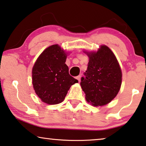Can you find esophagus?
Masks as SVG:
<instances>
[{
  "instance_id": "obj_1",
  "label": "esophagus",
  "mask_w": 146,
  "mask_h": 146,
  "mask_svg": "<svg viewBox=\"0 0 146 146\" xmlns=\"http://www.w3.org/2000/svg\"><path fill=\"white\" fill-rule=\"evenodd\" d=\"M80 78H81V76L80 75H78L77 77H76V78H77V79L78 80V82H80Z\"/></svg>"
}]
</instances>
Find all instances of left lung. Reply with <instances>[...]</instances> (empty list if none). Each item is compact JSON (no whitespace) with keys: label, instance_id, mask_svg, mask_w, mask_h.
Returning a JSON list of instances; mask_svg holds the SVG:
<instances>
[{"label":"left lung","instance_id":"1","mask_svg":"<svg viewBox=\"0 0 146 146\" xmlns=\"http://www.w3.org/2000/svg\"><path fill=\"white\" fill-rule=\"evenodd\" d=\"M87 54L90 60L80 86L88 102L94 106H103L118 93L121 84V69L107 46L101 45L97 52Z\"/></svg>","mask_w":146,"mask_h":146}]
</instances>
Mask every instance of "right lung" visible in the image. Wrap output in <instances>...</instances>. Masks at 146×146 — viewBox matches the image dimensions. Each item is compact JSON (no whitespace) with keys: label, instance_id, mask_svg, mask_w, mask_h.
Segmentation results:
<instances>
[{"label":"right lung","instance_id":"obj_1","mask_svg":"<svg viewBox=\"0 0 146 146\" xmlns=\"http://www.w3.org/2000/svg\"><path fill=\"white\" fill-rule=\"evenodd\" d=\"M66 57L59 45H51L41 53L32 69V84L36 94L48 105L62 103L71 86L78 82L69 75L65 64Z\"/></svg>","mask_w":146,"mask_h":146}]
</instances>
